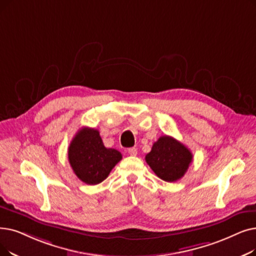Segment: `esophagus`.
Segmentation results:
<instances>
[{
	"mask_svg": "<svg viewBox=\"0 0 256 256\" xmlns=\"http://www.w3.org/2000/svg\"><path fill=\"white\" fill-rule=\"evenodd\" d=\"M128 152L130 156H136L137 154V148H128Z\"/></svg>",
	"mask_w": 256,
	"mask_h": 256,
	"instance_id": "1",
	"label": "esophagus"
}]
</instances>
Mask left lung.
<instances>
[{"mask_svg":"<svg viewBox=\"0 0 256 256\" xmlns=\"http://www.w3.org/2000/svg\"><path fill=\"white\" fill-rule=\"evenodd\" d=\"M146 161L152 172L166 182H176L185 174L192 154L184 144L170 136H162L152 144Z\"/></svg>","mask_w":256,"mask_h":256,"instance_id":"obj_1","label":"left lung"}]
</instances>
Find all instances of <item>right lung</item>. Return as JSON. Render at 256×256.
<instances>
[{
  "label": "right lung",
  "instance_id": "1",
  "mask_svg": "<svg viewBox=\"0 0 256 256\" xmlns=\"http://www.w3.org/2000/svg\"><path fill=\"white\" fill-rule=\"evenodd\" d=\"M68 158L80 181L96 185L106 179L122 154L115 148H106L97 130L82 128L70 143Z\"/></svg>",
  "mask_w": 256,
  "mask_h": 256
}]
</instances>
